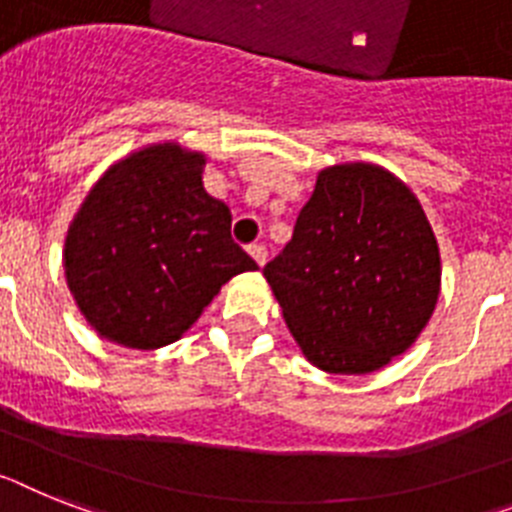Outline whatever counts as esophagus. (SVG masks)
<instances>
[{
	"label": "esophagus",
	"instance_id": "1",
	"mask_svg": "<svg viewBox=\"0 0 512 512\" xmlns=\"http://www.w3.org/2000/svg\"><path fill=\"white\" fill-rule=\"evenodd\" d=\"M249 255H252V260H255L260 268H263L265 260H268V249H265V244H252V247H249Z\"/></svg>",
	"mask_w": 512,
	"mask_h": 512
}]
</instances>
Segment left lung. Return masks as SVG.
I'll return each instance as SVG.
<instances>
[{
    "label": "left lung",
    "mask_w": 512,
    "mask_h": 512,
    "mask_svg": "<svg viewBox=\"0 0 512 512\" xmlns=\"http://www.w3.org/2000/svg\"><path fill=\"white\" fill-rule=\"evenodd\" d=\"M263 276L309 364L328 375H369L427 328L442 263L409 184L354 161L317 174L291 242Z\"/></svg>",
    "instance_id": "obj_1"
}]
</instances>
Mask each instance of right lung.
<instances>
[{
  "label": "right lung",
  "instance_id": "obj_1",
  "mask_svg": "<svg viewBox=\"0 0 512 512\" xmlns=\"http://www.w3.org/2000/svg\"><path fill=\"white\" fill-rule=\"evenodd\" d=\"M203 150L145 145L111 163L64 236V278L98 336L127 349L179 341L223 283L257 263L229 205L203 187Z\"/></svg>",
  "mask_w": 512,
  "mask_h": 512
}]
</instances>
